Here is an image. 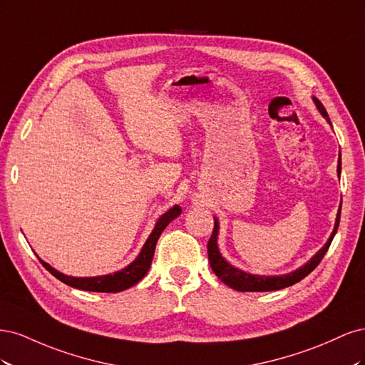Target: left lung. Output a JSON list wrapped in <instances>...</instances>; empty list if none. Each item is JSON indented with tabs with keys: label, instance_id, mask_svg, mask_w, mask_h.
I'll list each match as a JSON object with an SVG mask.
<instances>
[{
	"label": "left lung",
	"instance_id": "left-lung-1",
	"mask_svg": "<svg viewBox=\"0 0 365 365\" xmlns=\"http://www.w3.org/2000/svg\"><path fill=\"white\" fill-rule=\"evenodd\" d=\"M314 102L317 105V108L319 109V113H322L327 121L330 123L327 111L324 109L323 103L318 101V98L314 97ZM341 170V157H339V163H338V173ZM339 216H341V207L338 210V215H336V222H335V228L332 231V235H330L329 240L326 242V245L319 250L315 256L309 260L304 267L298 268L294 272H289L286 275H277V277H264V275H252V274H247L244 271H239L236 268L231 267L228 262H225V259L220 256L219 250H217V230H219V224L217 220L215 219V228H213V233L212 237H210L208 244H207V251H208V262H210V267H212L213 272L217 275V277L222 280L225 284H228L230 288H233L236 291H242V292H264V291H277V289H283V288H288V286H292L295 283L300 282L302 279H304L306 275L311 274L318 264L319 262L323 260L324 254L327 252L330 244H332L334 236L338 230L339 225Z\"/></svg>",
	"mask_w": 365,
	"mask_h": 365
}]
</instances>
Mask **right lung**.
<instances>
[{"label": "right lung", "instance_id": "obj_1", "mask_svg": "<svg viewBox=\"0 0 365 365\" xmlns=\"http://www.w3.org/2000/svg\"><path fill=\"white\" fill-rule=\"evenodd\" d=\"M180 213H181V208L178 205H175L173 208L169 210V212H165L158 219L155 228H153L152 235L146 240V244H145V247H143L141 252L138 254V257L134 262H132L129 267H126L125 269H121L115 274L102 275V277H86V279L70 277V275H63L62 272H58L56 269L51 268L48 263L42 262L41 259H39V262L42 263L43 268H46L50 274L54 275V277L59 279L65 284L71 286V288L82 289V291H93V292H120V291H125V289L130 288V286H134L135 283H138L148 274V271L150 268V263H152L153 252H155L158 237L161 236L163 230L168 227L176 216H180Z\"/></svg>", "mask_w": 365, "mask_h": 365}]
</instances>
